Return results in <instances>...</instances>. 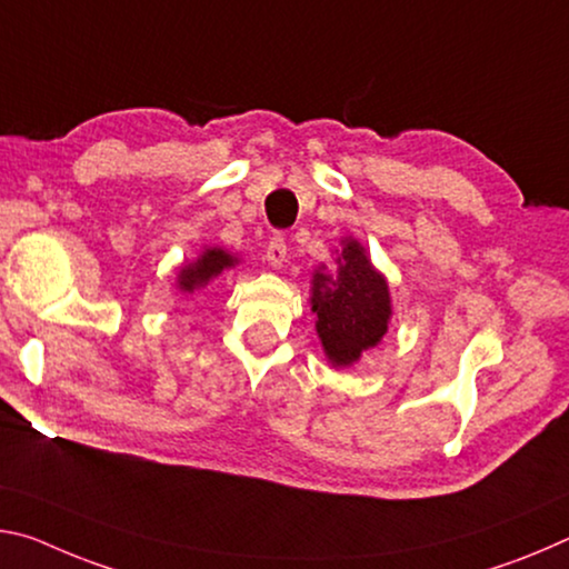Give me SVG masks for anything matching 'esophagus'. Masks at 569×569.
<instances>
[{"mask_svg":"<svg viewBox=\"0 0 569 569\" xmlns=\"http://www.w3.org/2000/svg\"><path fill=\"white\" fill-rule=\"evenodd\" d=\"M284 259H287V241H284V237L274 234L267 244V262L272 267H282Z\"/></svg>","mask_w":569,"mask_h":569,"instance_id":"1","label":"esophagus"}]
</instances>
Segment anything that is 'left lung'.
<instances>
[{
    "label": "left lung",
    "instance_id": "8db88e82",
    "mask_svg": "<svg viewBox=\"0 0 569 569\" xmlns=\"http://www.w3.org/2000/svg\"><path fill=\"white\" fill-rule=\"evenodd\" d=\"M312 284V312L332 366H350L362 350L378 346L390 320L388 284L358 241H346L338 274L318 272Z\"/></svg>",
    "mask_w": 569,
    "mask_h": 569
}]
</instances>
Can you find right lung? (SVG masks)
<instances>
[{"label":"right lung","mask_w":569,"mask_h":569,"mask_svg":"<svg viewBox=\"0 0 569 569\" xmlns=\"http://www.w3.org/2000/svg\"><path fill=\"white\" fill-rule=\"evenodd\" d=\"M237 259L229 257L223 249H207L203 254L197 259V262L181 269L179 274V284L181 290L193 292L197 287H203L211 277H217L223 267H234Z\"/></svg>","instance_id":"right-lung-1"}]
</instances>
